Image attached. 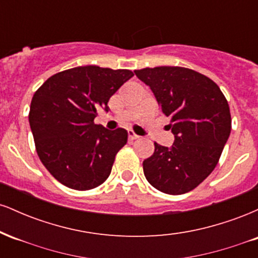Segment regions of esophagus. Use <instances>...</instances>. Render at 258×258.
I'll return each instance as SVG.
<instances>
[{
	"label": "esophagus",
	"mask_w": 258,
	"mask_h": 258,
	"mask_svg": "<svg viewBox=\"0 0 258 258\" xmlns=\"http://www.w3.org/2000/svg\"><path fill=\"white\" fill-rule=\"evenodd\" d=\"M139 136L136 135L135 132L133 131H128V139L130 141H135V139H138Z\"/></svg>",
	"instance_id": "esophagus-1"
}]
</instances>
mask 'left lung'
I'll list each match as a JSON object with an SVG mask.
<instances>
[{
  "mask_svg": "<svg viewBox=\"0 0 258 258\" xmlns=\"http://www.w3.org/2000/svg\"><path fill=\"white\" fill-rule=\"evenodd\" d=\"M171 120L174 142L143 161L144 176L162 193L179 195L197 188L214 171L232 128L229 105L220 87L203 74L182 67L135 70Z\"/></svg>",
  "mask_w": 258,
  "mask_h": 258,
  "instance_id": "8db88e82",
  "label": "left lung"
}]
</instances>
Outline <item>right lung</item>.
I'll return each instance as SVG.
<instances>
[{
    "label": "right lung",
    "mask_w": 258,
    "mask_h": 258,
    "mask_svg": "<svg viewBox=\"0 0 258 258\" xmlns=\"http://www.w3.org/2000/svg\"><path fill=\"white\" fill-rule=\"evenodd\" d=\"M132 76L126 69L76 67L51 76L35 92L29 122L36 152L61 184L88 190L109 177L128 133L104 128L94 119L98 109L109 111L110 97Z\"/></svg>",
    "instance_id": "right-lung-1"
}]
</instances>
